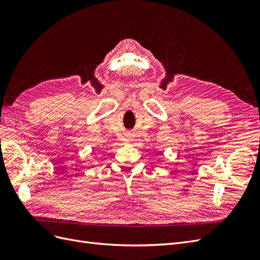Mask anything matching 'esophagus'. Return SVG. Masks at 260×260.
Masks as SVG:
<instances>
[{
    "label": "esophagus",
    "mask_w": 260,
    "mask_h": 260,
    "mask_svg": "<svg viewBox=\"0 0 260 260\" xmlns=\"http://www.w3.org/2000/svg\"><path fill=\"white\" fill-rule=\"evenodd\" d=\"M127 139H128V141H132L133 140V135H132V133H128Z\"/></svg>",
    "instance_id": "1"
}]
</instances>
